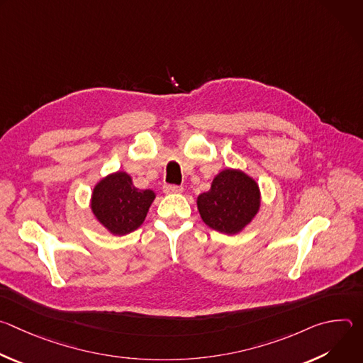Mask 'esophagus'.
I'll return each instance as SVG.
<instances>
[{"label":"esophagus","instance_id":"1","mask_svg":"<svg viewBox=\"0 0 363 363\" xmlns=\"http://www.w3.org/2000/svg\"><path fill=\"white\" fill-rule=\"evenodd\" d=\"M182 191H184V188L178 186V185H165L164 186L165 194H181Z\"/></svg>","mask_w":363,"mask_h":363}]
</instances>
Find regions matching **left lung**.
I'll return each mask as SVG.
<instances>
[{"label":"left lung","instance_id":"1","mask_svg":"<svg viewBox=\"0 0 363 363\" xmlns=\"http://www.w3.org/2000/svg\"><path fill=\"white\" fill-rule=\"evenodd\" d=\"M262 206L257 181L241 169L227 168L214 177L208 192L196 198V208L210 228L234 235L241 233Z\"/></svg>","mask_w":363,"mask_h":363}]
</instances>
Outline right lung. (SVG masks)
<instances>
[{
	"mask_svg": "<svg viewBox=\"0 0 363 363\" xmlns=\"http://www.w3.org/2000/svg\"><path fill=\"white\" fill-rule=\"evenodd\" d=\"M155 198L152 189L136 188L128 172L116 171L96 182L90 210L109 234L122 237L143 224Z\"/></svg>",
	"mask_w": 363,
	"mask_h": 363,
	"instance_id": "1",
	"label": "right lung"
}]
</instances>
